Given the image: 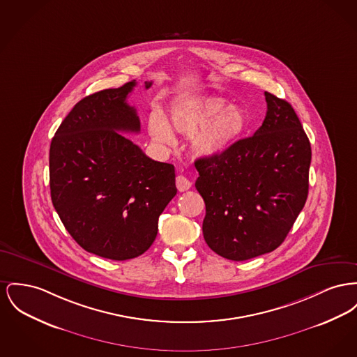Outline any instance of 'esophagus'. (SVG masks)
Returning a JSON list of instances; mask_svg holds the SVG:
<instances>
[{"instance_id": "34e87169", "label": "esophagus", "mask_w": 357, "mask_h": 357, "mask_svg": "<svg viewBox=\"0 0 357 357\" xmlns=\"http://www.w3.org/2000/svg\"><path fill=\"white\" fill-rule=\"evenodd\" d=\"M175 185H176V189L179 191H186L191 188V183H190L189 179L183 175H178L176 179H175Z\"/></svg>"}]
</instances>
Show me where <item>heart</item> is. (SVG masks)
Wrapping results in <instances>:
<instances>
[{
	"label": "heart",
	"mask_w": 357,
	"mask_h": 357,
	"mask_svg": "<svg viewBox=\"0 0 357 357\" xmlns=\"http://www.w3.org/2000/svg\"><path fill=\"white\" fill-rule=\"evenodd\" d=\"M171 126L185 136H192L191 147L195 155L214 158L229 148L245 132L248 121L243 109L228 106L222 98H197L174 106L169 113ZM152 139L160 144L171 146L174 136L167 123L152 114L148 121Z\"/></svg>",
	"instance_id": "1"
}]
</instances>
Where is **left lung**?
<instances>
[{"instance_id": "left-lung-1", "label": "left lung", "mask_w": 357, "mask_h": 357, "mask_svg": "<svg viewBox=\"0 0 357 357\" xmlns=\"http://www.w3.org/2000/svg\"><path fill=\"white\" fill-rule=\"evenodd\" d=\"M264 96L267 114L253 136L194 163L195 188L206 206L204 238L211 251L234 261L276 250L309 192L310 142L293 106Z\"/></svg>"}]
</instances>
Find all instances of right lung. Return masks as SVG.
Segmentation results:
<instances>
[{
	"label": "right lung",
	"mask_w": 357,
	"mask_h": 357,
	"mask_svg": "<svg viewBox=\"0 0 357 357\" xmlns=\"http://www.w3.org/2000/svg\"><path fill=\"white\" fill-rule=\"evenodd\" d=\"M135 86L84 97L50 147L51 199L64 228L84 251L110 260L147 251L176 194L174 166L152 160L119 133L140 130L136 109L126 104Z\"/></svg>",
	"instance_id": "1"
}]
</instances>
